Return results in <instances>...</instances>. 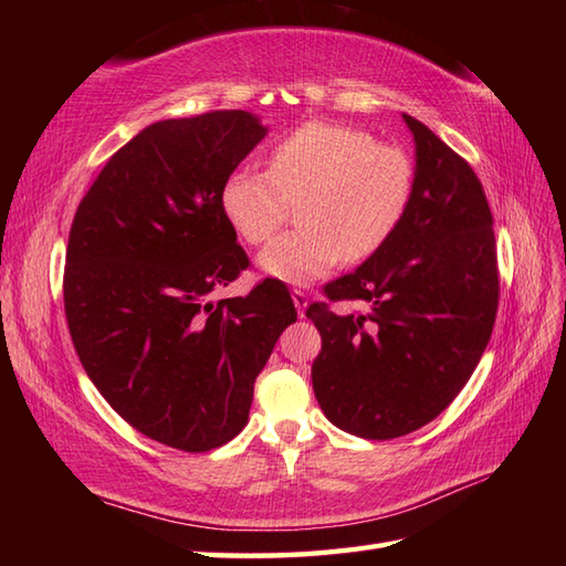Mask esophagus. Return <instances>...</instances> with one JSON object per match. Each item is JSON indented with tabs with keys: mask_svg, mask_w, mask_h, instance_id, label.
<instances>
[{
	"mask_svg": "<svg viewBox=\"0 0 566 566\" xmlns=\"http://www.w3.org/2000/svg\"><path fill=\"white\" fill-rule=\"evenodd\" d=\"M292 298H294V306L298 311V316H304L306 314V306H308V294L304 290H294Z\"/></svg>",
	"mask_w": 566,
	"mask_h": 566,
	"instance_id": "esophagus-1",
	"label": "esophagus"
}]
</instances>
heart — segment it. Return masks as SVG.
Returning a JSON list of instances; mask_svg holds the SVG:
<instances>
[{"label": "heart", "mask_w": 566, "mask_h": 566, "mask_svg": "<svg viewBox=\"0 0 566 566\" xmlns=\"http://www.w3.org/2000/svg\"><path fill=\"white\" fill-rule=\"evenodd\" d=\"M413 191V163L363 128L314 122L270 153L268 170L226 177L221 203L245 243L262 245L298 203L292 233L264 248L260 268L286 284H311L345 260H365L391 235Z\"/></svg>", "instance_id": "obj_1"}]
</instances>
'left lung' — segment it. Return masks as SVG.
Wrapping results in <instances>:
<instances>
[{
  "label": "left lung",
  "instance_id": "8db88e82",
  "mask_svg": "<svg viewBox=\"0 0 566 566\" xmlns=\"http://www.w3.org/2000/svg\"><path fill=\"white\" fill-rule=\"evenodd\" d=\"M416 179L391 235L306 308L321 333L314 394L333 426L391 440L430 423L482 359L499 308L494 216L462 155L403 114ZM365 301L367 312L331 303Z\"/></svg>",
  "mask_w": 566,
  "mask_h": 566
}]
</instances>
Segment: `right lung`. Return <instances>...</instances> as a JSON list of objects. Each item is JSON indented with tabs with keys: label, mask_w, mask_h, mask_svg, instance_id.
Returning a JSON list of instances; mask_svg holds the SVG:
<instances>
[{
	"label": "right lung",
	"mask_w": 566,
	"mask_h": 566,
	"mask_svg": "<svg viewBox=\"0 0 566 566\" xmlns=\"http://www.w3.org/2000/svg\"><path fill=\"white\" fill-rule=\"evenodd\" d=\"M264 134L240 109L143 128L70 226L63 298L80 363L128 426L182 452L245 428L255 379L296 321L280 280L209 302L250 264L221 191Z\"/></svg>",
	"instance_id": "1"
}]
</instances>
